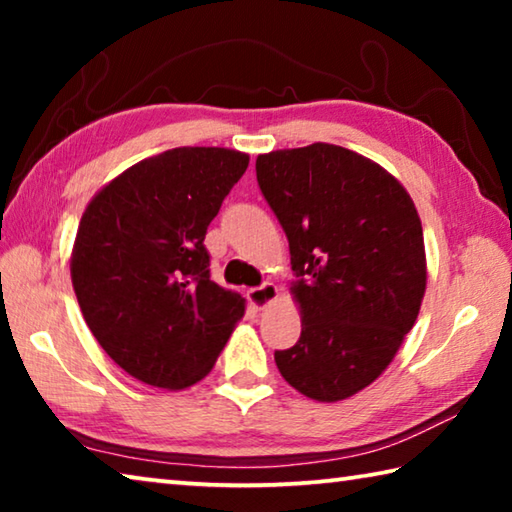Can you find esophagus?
<instances>
[{
  "label": "esophagus",
  "mask_w": 512,
  "mask_h": 512,
  "mask_svg": "<svg viewBox=\"0 0 512 512\" xmlns=\"http://www.w3.org/2000/svg\"><path fill=\"white\" fill-rule=\"evenodd\" d=\"M277 296H280V289H277L273 282H266L262 287L248 291V302L255 309H266L271 302L277 300Z\"/></svg>",
  "instance_id": "esophagus-1"
}]
</instances>
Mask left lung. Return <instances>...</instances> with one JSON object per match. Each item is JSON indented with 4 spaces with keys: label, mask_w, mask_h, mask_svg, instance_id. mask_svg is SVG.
Masks as SVG:
<instances>
[{
    "label": "left lung",
    "mask_w": 512,
    "mask_h": 512,
    "mask_svg": "<svg viewBox=\"0 0 512 512\" xmlns=\"http://www.w3.org/2000/svg\"><path fill=\"white\" fill-rule=\"evenodd\" d=\"M255 169L287 232L302 314L298 343L275 352L277 370L309 400H348L391 366L418 320V210L384 167L336 144L264 153Z\"/></svg>",
    "instance_id": "obj_1"
}]
</instances>
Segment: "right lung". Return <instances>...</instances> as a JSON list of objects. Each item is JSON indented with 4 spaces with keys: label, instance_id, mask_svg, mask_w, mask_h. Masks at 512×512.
<instances>
[{
    "label": "right lung",
    "instance_id": "add662e5",
    "mask_svg": "<svg viewBox=\"0 0 512 512\" xmlns=\"http://www.w3.org/2000/svg\"><path fill=\"white\" fill-rule=\"evenodd\" d=\"M248 155L180 146L94 194L72 250L85 323L108 357L155 388L183 391L214 368L246 300L210 280L207 225Z\"/></svg>",
    "mask_w": 512,
    "mask_h": 512
}]
</instances>
